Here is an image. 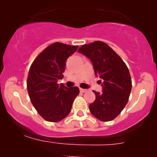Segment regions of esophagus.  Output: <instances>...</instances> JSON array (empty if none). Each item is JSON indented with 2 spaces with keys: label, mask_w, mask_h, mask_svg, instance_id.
<instances>
[{
  "label": "esophagus",
  "mask_w": 157,
  "mask_h": 157,
  "mask_svg": "<svg viewBox=\"0 0 157 157\" xmlns=\"http://www.w3.org/2000/svg\"><path fill=\"white\" fill-rule=\"evenodd\" d=\"M80 92H81V93H86V92H87V90H85V89L80 88Z\"/></svg>",
  "instance_id": "1"
}]
</instances>
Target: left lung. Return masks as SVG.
<instances>
[{
	"label": "left lung",
	"instance_id": "left-lung-1",
	"mask_svg": "<svg viewBox=\"0 0 157 157\" xmlns=\"http://www.w3.org/2000/svg\"><path fill=\"white\" fill-rule=\"evenodd\" d=\"M79 53L91 61L95 75L102 80V93L93 90L96 99L90 104L92 115L102 121L116 118L127 104L131 93V78L121 58L105 42L96 41L79 48Z\"/></svg>",
	"mask_w": 157,
	"mask_h": 157
}]
</instances>
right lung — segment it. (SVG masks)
I'll return each mask as SVG.
<instances>
[{
	"label": "right lung",
	"instance_id": "obj_1",
	"mask_svg": "<svg viewBox=\"0 0 157 157\" xmlns=\"http://www.w3.org/2000/svg\"><path fill=\"white\" fill-rule=\"evenodd\" d=\"M78 46L55 42L42 51L30 67L27 90L33 106L45 120L57 122L71 112L80 90L67 87L58 80L63 78L67 59Z\"/></svg>",
	"mask_w": 157,
	"mask_h": 157
}]
</instances>
